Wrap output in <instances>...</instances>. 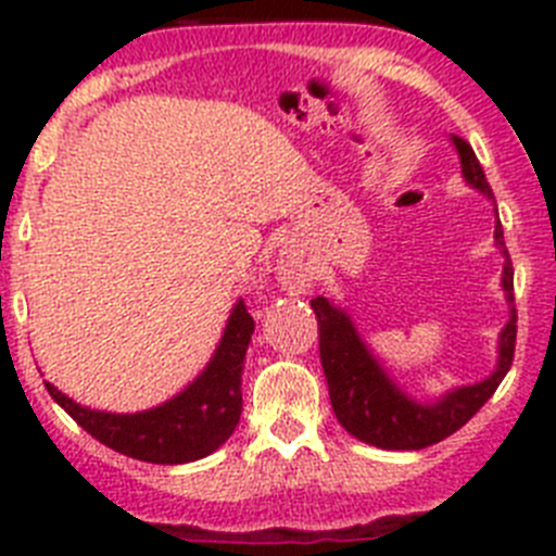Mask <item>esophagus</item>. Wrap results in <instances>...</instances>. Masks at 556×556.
<instances>
[{"label":"esophagus","mask_w":556,"mask_h":556,"mask_svg":"<svg viewBox=\"0 0 556 556\" xmlns=\"http://www.w3.org/2000/svg\"><path fill=\"white\" fill-rule=\"evenodd\" d=\"M308 281H312V275H308V269L303 267V264H294V262H287L281 264V283L289 289V292H306Z\"/></svg>","instance_id":"obj_1"}]
</instances>
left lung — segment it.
I'll list each match as a JSON object with an SVG mask.
<instances>
[{
    "instance_id": "left-lung-1",
    "label": "left lung",
    "mask_w": 556,
    "mask_h": 556,
    "mask_svg": "<svg viewBox=\"0 0 556 556\" xmlns=\"http://www.w3.org/2000/svg\"><path fill=\"white\" fill-rule=\"evenodd\" d=\"M454 147L459 152L465 180L481 194L493 198V189H490L468 141L454 136ZM495 244L501 248V253L507 255L501 287H504L509 306H513L509 308V323L498 339V365H495L493 376H488L484 381L456 387L434 404H420L404 390H397L384 367L378 365V358L367 351V345L353 328L351 317L333 303H328L326 298H314L312 308L317 314V326H320V362L328 381V395H331L333 415L348 434L384 451L429 448V445L459 431L493 397V392L498 390L507 370L513 367L515 333H518L513 262H509L507 244H504L501 223H495Z\"/></svg>"
}]
</instances>
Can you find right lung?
Instances as JSON below:
<instances>
[{
	"label": "right lung",
	"mask_w": 556,
	"mask_h": 556,
	"mask_svg": "<svg viewBox=\"0 0 556 556\" xmlns=\"http://www.w3.org/2000/svg\"><path fill=\"white\" fill-rule=\"evenodd\" d=\"M255 323L244 301L233 306L208 367L184 392L136 415H113L75 404L58 387L49 395L75 424L108 448L152 465H184L214 454L242 415V367Z\"/></svg>",
	"instance_id": "1"
}]
</instances>
